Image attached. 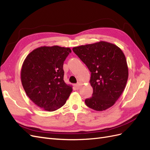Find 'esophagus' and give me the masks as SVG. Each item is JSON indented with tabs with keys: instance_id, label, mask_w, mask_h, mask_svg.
<instances>
[{
	"instance_id": "obj_1",
	"label": "esophagus",
	"mask_w": 150,
	"mask_h": 150,
	"mask_svg": "<svg viewBox=\"0 0 150 150\" xmlns=\"http://www.w3.org/2000/svg\"><path fill=\"white\" fill-rule=\"evenodd\" d=\"M74 86H75V88H76V90H78V89H79V87H80V86H79V84H74Z\"/></svg>"
}]
</instances>
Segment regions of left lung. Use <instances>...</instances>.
I'll use <instances>...</instances> for the list:
<instances>
[{"label": "left lung", "mask_w": 150, "mask_h": 150, "mask_svg": "<svg viewBox=\"0 0 150 150\" xmlns=\"http://www.w3.org/2000/svg\"><path fill=\"white\" fill-rule=\"evenodd\" d=\"M74 53L91 72L92 96L85 100L88 107L103 111L113 106L122 95L128 79V67L122 50L101 41L76 47Z\"/></svg>", "instance_id": "8db88e82"}]
</instances>
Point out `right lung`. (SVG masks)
Here are the masks:
<instances>
[{
    "instance_id": "1",
    "label": "right lung",
    "mask_w": 150,
    "mask_h": 150,
    "mask_svg": "<svg viewBox=\"0 0 150 150\" xmlns=\"http://www.w3.org/2000/svg\"><path fill=\"white\" fill-rule=\"evenodd\" d=\"M70 48L57 45L40 47L24 60L21 79L26 95L38 107L55 111L66 103L72 91L64 81V60Z\"/></svg>"
}]
</instances>
